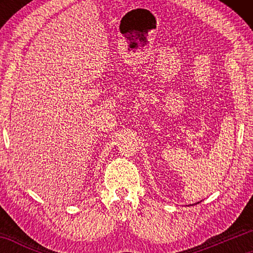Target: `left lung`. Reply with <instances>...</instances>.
I'll list each match as a JSON object with an SVG mask.
<instances>
[{"label":"left lung","mask_w":253,"mask_h":253,"mask_svg":"<svg viewBox=\"0 0 253 253\" xmlns=\"http://www.w3.org/2000/svg\"><path fill=\"white\" fill-rule=\"evenodd\" d=\"M198 203H199V202H198Z\"/></svg>","instance_id":"left-lung-1"}]
</instances>
